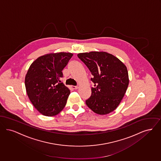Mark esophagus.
Instances as JSON below:
<instances>
[{"label":"esophagus","instance_id":"34e87169","mask_svg":"<svg viewBox=\"0 0 161 161\" xmlns=\"http://www.w3.org/2000/svg\"><path fill=\"white\" fill-rule=\"evenodd\" d=\"M71 87H72V88H73L74 90H77L78 89V86H71Z\"/></svg>","mask_w":161,"mask_h":161}]
</instances>
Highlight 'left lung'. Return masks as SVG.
<instances>
[{
    "label": "left lung",
    "mask_w": 161,
    "mask_h": 161,
    "mask_svg": "<svg viewBox=\"0 0 161 161\" xmlns=\"http://www.w3.org/2000/svg\"><path fill=\"white\" fill-rule=\"evenodd\" d=\"M78 58L91 71V96L85 101L93 112L105 115L114 111L123 98L129 85L126 65L105 52L80 53Z\"/></svg>",
    "instance_id": "1"
}]
</instances>
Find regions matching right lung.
Instances as JSON below:
<instances>
[{"label": "right lung", "instance_id": "right-lung-1", "mask_svg": "<svg viewBox=\"0 0 161 161\" xmlns=\"http://www.w3.org/2000/svg\"><path fill=\"white\" fill-rule=\"evenodd\" d=\"M72 56L66 52L47 54L38 58L28 70L25 80L28 97L43 115H56L66 105L70 91L60 79Z\"/></svg>", "mask_w": 161, "mask_h": 161}]
</instances>
